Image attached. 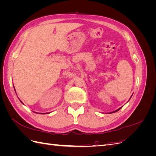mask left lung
<instances>
[{"label": "left lung", "instance_id": "left-lung-1", "mask_svg": "<svg viewBox=\"0 0 156 156\" xmlns=\"http://www.w3.org/2000/svg\"><path fill=\"white\" fill-rule=\"evenodd\" d=\"M122 108V107H120V108H119V109H117V110H116V111H113V112H116V111H119V110H120V108Z\"/></svg>", "mask_w": 156, "mask_h": 156}]
</instances>
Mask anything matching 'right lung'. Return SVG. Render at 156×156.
I'll list each match as a JSON object with an SVG mask.
<instances>
[{
	"instance_id": "1",
	"label": "right lung",
	"mask_w": 156,
	"mask_h": 156,
	"mask_svg": "<svg viewBox=\"0 0 156 156\" xmlns=\"http://www.w3.org/2000/svg\"><path fill=\"white\" fill-rule=\"evenodd\" d=\"M14 89H15V88H14ZM21 103H22V102H21Z\"/></svg>"
}]
</instances>
